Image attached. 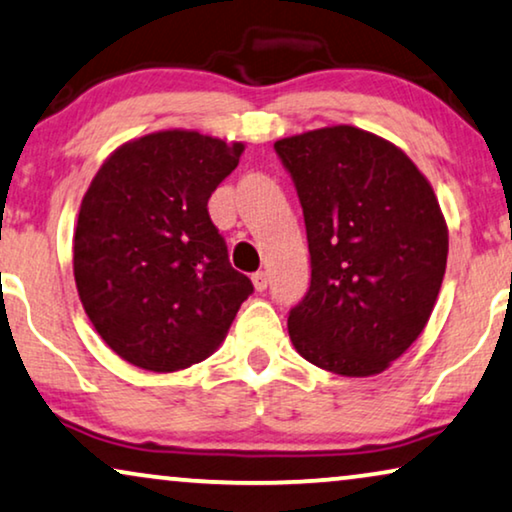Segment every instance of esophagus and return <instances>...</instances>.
Masks as SVG:
<instances>
[{
  "mask_svg": "<svg viewBox=\"0 0 512 512\" xmlns=\"http://www.w3.org/2000/svg\"><path fill=\"white\" fill-rule=\"evenodd\" d=\"M251 282H254V286H256V291H265V289H268V282H270V279H268V272H256V275L254 277H251Z\"/></svg>",
  "mask_w": 512,
  "mask_h": 512,
  "instance_id": "obj_1",
  "label": "esophagus"
}]
</instances>
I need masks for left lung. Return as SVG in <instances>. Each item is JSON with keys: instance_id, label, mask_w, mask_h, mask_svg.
I'll list each match as a JSON object with an SVG mask.
<instances>
[{"instance_id": "obj_1", "label": "left lung", "mask_w": 512, "mask_h": 512, "mask_svg": "<svg viewBox=\"0 0 512 512\" xmlns=\"http://www.w3.org/2000/svg\"><path fill=\"white\" fill-rule=\"evenodd\" d=\"M305 216L310 289L289 335L314 366L382 373L424 331L447 265L436 193L394 144L352 125L275 142Z\"/></svg>"}]
</instances>
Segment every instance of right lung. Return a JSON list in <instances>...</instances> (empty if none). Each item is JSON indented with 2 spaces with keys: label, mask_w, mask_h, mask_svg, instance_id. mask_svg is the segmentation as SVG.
I'll list each match as a JSON object with an SVG mask.
<instances>
[{
  "label": "right lung",
  "mask_w": 512,
  "mask_h": 512,
  "mask_svg": "<svg viewBox=\"0 0 512 512\" xmlns=\"http://www.w3.org/2000/svg\"><path fill=\"white\" fill-rule=\"evenodd\" d=\"M242 151L200 132H156L111 153L83 195L76 289L132 366L172 373L207 359L254 293L207 212Z\"/></svg>",
  "instance_id": "obj_1"
}]
</instances>
